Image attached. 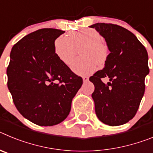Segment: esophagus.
<instances>
[{
	"label": "esophagus",
	"instance_id": "1",
	"mask_svg": "<svg viewBox=\"0 0 153 153\" xmlns=\"http://www.w3.org/2000/svg\"><path fill=\"white\" fill-rule=\"evenodd\" d=\"M83 82H87V81L89 80V77L88 76H83Z\"/></svg>",
	"mask_w": 153,
	"mask_h": 153
}]
</instances>
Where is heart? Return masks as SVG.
<instances>
[{
  "label": "heart",
  "instance_id": "heart-1",
  "mask_svg": "<svg viewBox=\"0 0 153 153\" xmlns=\"http://www.w3.org/2000/svg\"><path fill=\"white\" fill-rule=\"evenodd\" d=\"M83 57L76 59L71 63V69L79 75H90L97 70V63L101 67L106 63L109 56L107 44L101 34L96 30L83 28L73 31L68 37L58 36L54 42L56 56L65 64H70L77 50Z\"/></svg>",
  "mask_w": 153,
  "mask_h": 153
}]
</instances>
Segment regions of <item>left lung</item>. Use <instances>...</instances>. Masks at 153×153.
Returning a JSON list of instances; mask_svg holds the SVG:
<instances>
[{
    "label": "left lung",
    "instance_id": "8db88e82",
    "mask_svg": "<svg viewBox=\"0 0 153 153\" xmlns=\"http://www.w3.org/2000/svg\"><path fill=\"white\" fill-rule=\"evenodd\" d=\"M103 36L110 53L105 67L90 76L97 117L104 124L117 126L135 117L145 92L149 73L148 53L132 32L117 24L97 23L90 26ZM108 77L105 85L101 79Z\"/></svg>",
    "mask_w": 153,
    "mask_h": 153
}]
</instances>
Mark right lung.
Returning <instances> with one entry per match:
<instances>
[{
    "instance_id": "right-lung-1",
    "label": "right lung",
    "mask_w": 153,
    "mask_h": 153,
    "mask_svg": "<svg viewBox=\"0 0 153 153\" xmlns=\"http://www.w3.org/2000/svg\"><path fill=\"white\" fill-rule=\"evenodd\" d=\"M64 31L44 28L13 45L7 69V87L19 113L41 126L67 118L72 100L83 84L54 51V41Z\"/></svg>"
}]
</instances>
